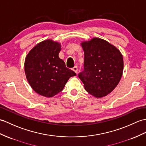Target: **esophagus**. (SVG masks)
<instances>
[{
	"mask_svg": "<svg viewBox=\"0 0 146 146\" xmlns=\"http://www.w3.org/2000/svg\"><path fill=\"white\" fill-rule=\"evenodd\" d=\"M72 70L74 71V72H75L76 73H77V72H78V67L76 66H74L73 68H72Z\"/></svg>",
	"mask_w": 146,
	"mask_h": 146,
	"instance_id": "obj_1",
	"label": "esophagus"
}]
</instances>
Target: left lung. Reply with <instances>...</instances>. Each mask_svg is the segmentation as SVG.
I'll return each mask as SVG.
<instances>
[{
    "label": "left lung",
    "mask_w": 146,
    "mask_h": 146,
    "mask_svg": "<svg viewBox=\"0 0 146 146\" xmlns=\"http://www.w3.org/2000/svg\"><path fill=\"white\" fill-rule=\"evenodd\" d=\"M84 51V70L78 77L88 93L96 98L108 95L119 83L123 72L120 51L99 38L81 43Z\"/></svg>",
    "instance_id": "8db88e82"
}]
</instances>
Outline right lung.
I'll use <instances>...</instances> for the list:
<instances>
[{
  "label": "right lung",
  "mask_w": 146,
  "mask_h": 146,
  "mask_svg": "<svg viewBox=\"0 0 146 146\" xmlns=\"http://www.w3.org/2000/svg\"><path fill=\"white\" fill-rule=\"evenodd\" d=\"M61 45L46 40L30 51L25 60V73L30 85L36 93L47 98L61 92L75 72L66 67L58 54Z\"/></svg>",
  "instance_id": "1"
}]
</instances>
